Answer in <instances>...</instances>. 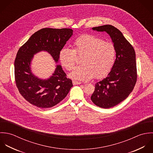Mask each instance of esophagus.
Masks as SVG:
<instances>
[{
	"label": "esophagus",
	"mask_w": 153,
	"mask_h": 153,
	"mask_svg": "<svg viewBox=\"0 0 153 153\" xmlns=\"http://www.w3.org/2000/svg\"><path fill=\"white\" fill-rule=\"evenodd\" d=\"M82 83L80 82H77V81H74V80H73V84L74 85H80Z\"/></svg>",
	"instance_id": "34e87169"
}]
</instances>
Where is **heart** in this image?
<instances>
[{
    "label": "heart",
    "instance_id": "heart-1",
    "mask_svg": "<svg viewBox=\"0 0 153 153\" xmlns=\"http://www.w3.org/2000/svg\"><path fill=\"white\" fill-rule=\"evenodd\" d=\"M77 56H83L82 65L76 67L68 77L77 81L101 79L112 70L117 56L115 45L98 36L86 34L77 38L73 49L62 48L59 53L61 65L67 70L74 66Z\"/></svg>",
    "mask_w": 153,
    "mask_h": 153
}]
</instances>
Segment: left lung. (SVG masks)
<instances>
[{
	"instance_id": "obj_1",
	"label": "left lung",
	"mask_w": 153,
	"mask_h": 153,
	"mask_svg": "<svg viewBox=\"0 0 153 153\" xmlns=\"http://www.w3.org/2000/svg\"><path fill=\"white\" fill-rule=\"evenodd\" d=\"M94 31L106 32L117 50L116 60L108 76L95 85L91 100L96 106L108 109L128 97L137 80L135 53L122 32L111 25L93 27Z\"/></svg>"
}]
</instances>
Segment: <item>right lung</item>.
<instances>
[{"label":"right lung","mask_w":153,"mask_h":153,"mask_svg":"<svg viewBox=\"0 0 153 153\" xmlns=\"http://www.w3.org/2000/svg\"><path fill=\"white\" fill-rule=\"evenodd\" d=\"M73 32L70 28H42L19 48L14 64L15 83L20 94L32 105L40 108H51L63 100L73 86L60 65H57L47 80L35 76L30 67L33 55L41 51H47L58 62L59 53Z\"/></svg>","instance_id":"1"}]
</instances>
